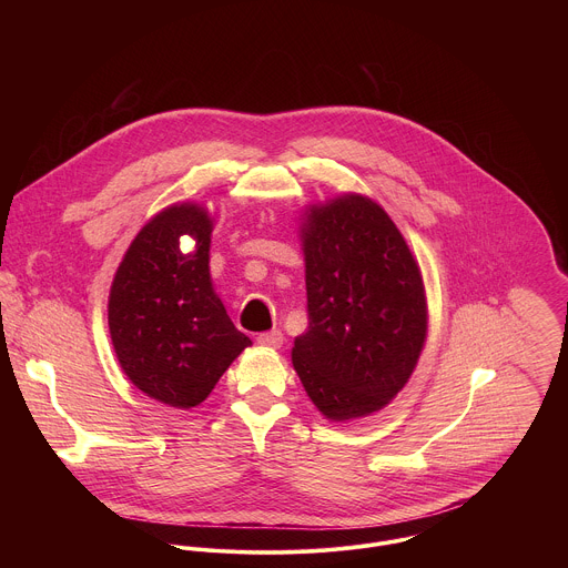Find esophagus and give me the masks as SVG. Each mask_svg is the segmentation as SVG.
Masks as SVG:
<instances>
[{"label":"esophagus","instance_id":"esophagus-1","mask_svg":"<svg viewBox=\"0 0 568 568\" xmlns=\"http://www.w3.org/2000/svg\"><path fill=\"white\" fill-rule=\"evenodd\" d=\"M257 343H260L262 347H273V349H277V347H282V343H284V334H282V329L262 332V334H257Z\"/></svg>","mask_w":568,"mask_h":568}]
</instances>
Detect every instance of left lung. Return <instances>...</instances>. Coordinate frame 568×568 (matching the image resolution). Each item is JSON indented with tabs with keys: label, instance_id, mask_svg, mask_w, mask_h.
Returning <instances> with one entry per match:
<instances>
[{
	"label": "left lung",
	"instance_id": "obj_1",
	"mask_svg": "<svg viewBox=\"0 0 568 568\" xmlns=\"http://www.w3.org/2000/svg\"><path fill=\"white\" fill-rule=\"evenodd\" d=\"M308 329L293 365L332 422L389 405L410 378L428 327L419 266L389 214L363 194L311 205L302 221Z\"/></svg>",
	"mask_w": 568,
	"mask_h": 568
}]
</instances>
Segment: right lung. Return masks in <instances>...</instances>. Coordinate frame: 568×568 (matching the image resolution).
Here are the masks:
<instances>
[{"mask_svg":"<svg viewBox=\"0 0 568 568\" xmlns=\"http://www.w3.org/2000/svg\"><path fill=\"white\" fill-rule=\"evenodd\" d=\"M214 219L196 203L153 216L126 248L109 293L120 367L149 398L201 405L251 338L232 324L210 277ZM195 248L183 254L180 236Z\"/></svg>","mask_w":568,"mask_h":568,"instance_id":"add662e5","label":"right lung"}]
</instances>
